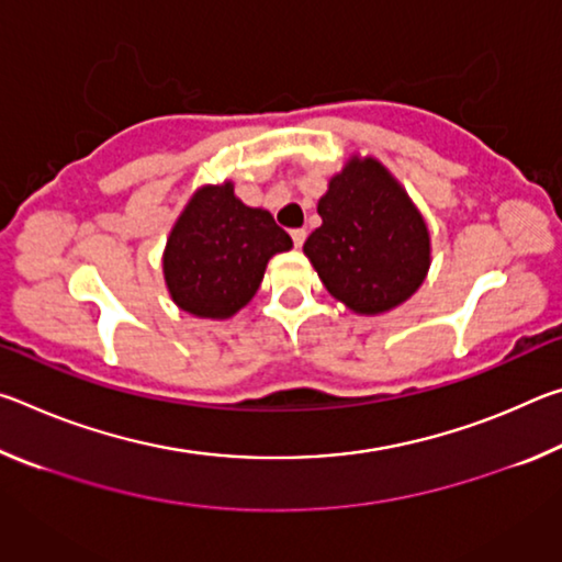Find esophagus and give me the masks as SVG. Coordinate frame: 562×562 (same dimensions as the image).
<instances>
[{"label":"esophagus","mask_w":562,"mask_h":562,"mask_svg":"<svg viewBox=\"0 0 562 562\" xmlns=\"http://www.w3.org/2000/svg\"><path fill=\"white\" fill-rule=\"evenodd\" d=\"M290 235H292L294 247H302L304 237H307V231H304V227H294V231H290Z\"/></svg>","instance_id":"obj_1"}]
</instances>
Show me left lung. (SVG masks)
Listing matches in <instances>:
<instances>
[{
    "instance_id": "left-lung-1",
    "label": "left lung",
    "mask_w": 562,
    "mask_h": 562,
    "mask_svg": "<svg viewBox=\"0 0 562 562\" xmlns=\"http://www.w3.org/2000/svg\"><path fill=\"white\" fill-rule=\"evenodd\" d=\"M322 225L304 243L329 294L359 315L412 297L429 270V231L374 158H351L319 198Z\"/></svg>"
}]
</instances>
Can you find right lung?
<instances>
[{
	"mask_svg": "<svg viewBox=\"0 0 562 562\" xmlns=\"http://www.w3.org/2000/svg\"><path fill=\"white\" fill-rule=\"evenodd\" d=\"M290 247L268 211L237 201L233 183L201 188L166 245L170 297L195 317H231L258 292L272 255Z\"/></svg>",
	"mask_w": 562,
	"mask_h": 562,
	"instance_id": "add662e5",
	"label": "right lung"
}]
</instances>
